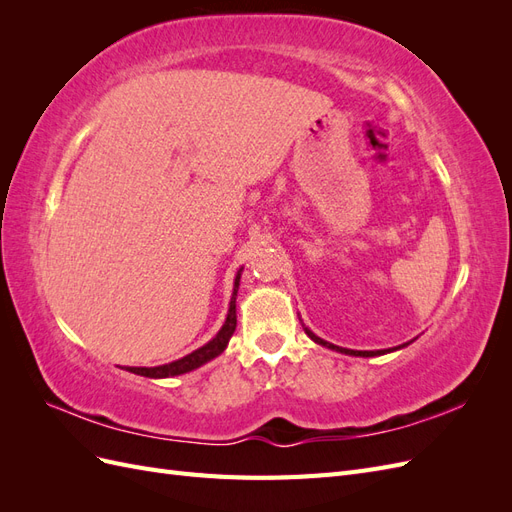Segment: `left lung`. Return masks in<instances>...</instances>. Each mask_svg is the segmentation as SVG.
I'll return each instance as SVG.
<instances>
[{"label":"left lung","mask_w":512,"mask_h":512,"mask_svg":"<svg viewBox=\"0 0 512 512\" xmlns=\"http://www.w3.org/2000/svg\"><path fill=\"white\" fill-rule=\"evenodd\" d=\"M305 333L314 339L316 344H320V346H327V348H331V350H337V352H344V354H352V356H378V354H384V350H348V348H339V346H335V344H329V342H324V339H320L318 335H314L312 331L309 329H305ZM401 348V346H399ZM391 352V350H389Z\"/></svg>","instance_id":"1"}]
</instances>
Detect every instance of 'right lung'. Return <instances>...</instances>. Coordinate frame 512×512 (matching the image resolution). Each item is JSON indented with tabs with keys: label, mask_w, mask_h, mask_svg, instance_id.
Returning <instances> with one entry per match:
<instances>
[{
	"label": "right lung",
	"mask_w": 512,
	"mask_h": 512,
	"mask_svg": "<svg viewBox=\"0 0 512 512\" xmlns=\"http://www.w3.org/2000/svg\"><path fill=\"white\" fill-rule=\"evenodd\" d=\"M239 280H241V273H237L235 277V292H232V301H230V309H228V318L224 322V327L220 329V333L215 335L209 344H205L203 348L194 350L192 354L183 356L179 361H173L168 365H160V367H128V371L138 376H147V378H170V376H179L185 374V371H192L200 365H205L207 361L215 359V356L222 354L224 348L228 346V339L235 333L237 327V305H235V294L239 290Z\"/></svg>",
	"instance_id": "add662e5"
}]
</instances>
